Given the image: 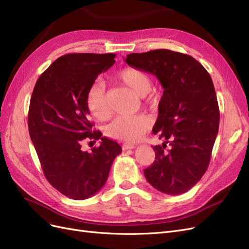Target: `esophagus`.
Listing matches in <instances>:
<instances>
[{
  "label": "esophagus",
  "mask_w": 249,
  "mask_h": 249,
  "mask_svg": "<svg viewBox=\"0 0 249 249\" xmlns=\"http://www.w3.org/2000/svg\"><path fill=\"white\" fill-rule=\"evenodd\" d=\"M122 148H123V150H126V149H133V148H135V146L132 144H123Z\"/></svg>",
  "instance_id": "obj_1"
}]
</instances>
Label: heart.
I'll list each match as a JSON object with an SVG mask.
<instances>
[{
  "mask_svg": "<svg viewBox=\"0 0 249 249\" xmlns=\"http://www.w3.org/2000/svg\"><path fill=\"white\" fill-rule=\"evenodd\" d=\"M115 80L138 96H145L152 89V79L145 71L136 67H124L116 73ZM86 102L89 111L95 118L105 120L109 117L110 108L104 86L101 83H93L89 87ZM148 102L155 104L157 96H150ZM148 126V120L143 115L119 116L106 127V134L113 139L135 142L147 131Z\"/></svg>",
  "mask_w": 249,
  "mask_h": 249,
  "instance_id": "b5f03b06",
  "label": "heart"
}]
</instances>
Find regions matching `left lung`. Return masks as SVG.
<instances>
[{
	"label": "left lung",
	"instance_id": "left-lung-1",
	"mask_svg": "<svg viewBox=\"0 0 249 249\" xmlns=\"http://www.w3.org/2000/svg\"><path fill=\"white\" fill-rule=\"evenodd\" d=\"M125 62L155 74L164 88L153 127L163 143L153 146L146 180L163 193H185L207 171L219 127L213 81L197 60L170 50L133 53Z\"/></svg>",
	"mask_w": 249,
	"mask_h": 249
}]
</instances>
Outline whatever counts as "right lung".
Instances as JSON below:
<instances>
[{"label": "right lung", "mask_w": 249, "mask_h": 249, "mask_svg": "<svg viewBox=\"0 0 249 249\" xmlns=\"http://www.w3.org/2000/svg\"><path fill=\"white\" fill-rule=\"evenodd\" d=\"M115 54L72 53L59 57L37 80L30 101L29 134L44 177L71 199L91 197L106 183L122 147L102 137L89 119L86 95L97 76L115 62ZM101 139L91 152L85 140Z\"/></svg>", "instance_id": "1"}]
</instances>
